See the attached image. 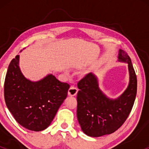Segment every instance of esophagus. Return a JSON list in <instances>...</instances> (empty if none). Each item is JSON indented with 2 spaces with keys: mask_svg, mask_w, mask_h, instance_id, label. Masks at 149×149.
<instances>
[{
  "mask_svg": "<svg viewBox=\"0 0 149 149\" xmlns=\"http://www.w3.org/2000/svg\"><path fill=\"white\" fill-rule=\"evenodd\" d=\"M77 92H78V88L74 86H71V88H69L68 94H69V96H75L77 94Z\"/></svg>",
  "mask_w": 149,
  "mask_h": 149,
  "instance_id": "1",
  "label": "esophagus"
}]
</instances>
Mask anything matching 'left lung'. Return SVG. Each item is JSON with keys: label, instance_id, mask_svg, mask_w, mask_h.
Segmentation results:
<instances>
[{"label": "left lung", "instance_id": "left-lung-1", "mask_svg": "<svg viewBox=\"0 0 149 149\" xmlns=\"http://www.w3.org/2000/svg\"><path fill=\"white\" fill-rule=\"evenodd\" d=\"M119 61L128 64L130 83L127 90L117 100L107 98L99 89L96 77L87 73L78 83L77 118L85 134L90 136L111 134L123 125L134 105L137 80L130 57L120 49Z\"/></svg>", "mask_w": 149, "mask_h": 149}]
</instances>
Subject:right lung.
<instances>
[{
    "label": "right lung",
    "mask_w": 149,
    "mask_h": 149,
    "mask_svg": "<svg viewBox=\"0 0 149 149\" xmlns=\"http://www.w3.org/2000/svg\"><path fill=\"white\" fill-rule=\"evenodd\" d=\"M70 85L52 75L31 82L22 75L19 55L8 66L4 83L7 107L22 127L39 132L50 125L58 109L66 98Z\"/></svg>",
    "instance_id": "add662e5"
}]
</instances>
